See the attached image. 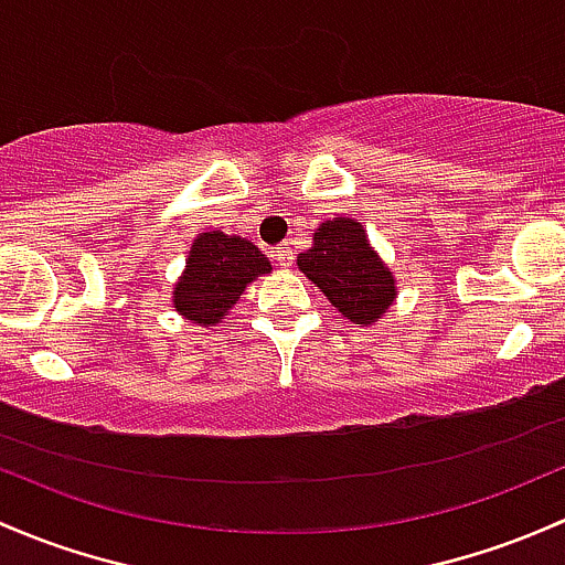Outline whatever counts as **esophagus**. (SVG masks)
I'll return each instance as SVG.
<instances>
[{"mask_svg":"<svg viewBox=\"0 0 565 565\" xmlns=\"http://www.w3.org/2000/svg\"><path fill=\"white\" fill-rule=\"evenodd\" d=\"M270 254H273V259H276V263L281 265V267L292 265V248H289L287 243H281V246H276Z\"/></svg>","mask_w":565,"mask_h":565,"instance_id":"obj_1","label":"esophagus"}]
</instances>
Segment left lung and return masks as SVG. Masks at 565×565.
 Listing matches in <instances>:
<instances>
[{
    "label": "left lung",
    "mask_w": 565,
    "mask_h": 565,
    "mask_svg": "<svg viewBox=\"0 0 565 565\" xmlns=\"http://www.w3.org/2000/svg\"><path fill=\"white\" fill-rule=\"evenodd\" d=\"M298 270L317 284L343 319L360 328L376 324L397 298L390 265L371 246L360 218L352 216L319 224L311 248L298 254Z\"/></svg>",
    "instance_id": "left-lung-1"
}]
</instances>
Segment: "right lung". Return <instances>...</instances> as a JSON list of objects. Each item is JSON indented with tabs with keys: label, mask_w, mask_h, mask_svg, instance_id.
<instances>
[{
	"label": "right lung",
	"mask_w": 565,
	"mask_h": 565,
	"mask_svg": "<svg viewBox=\"0 0 565 565\" xmlns=\"http://www.w3.org/2000/svg\"><path fill=\"white\" fill-rule=\"evenodd\" d=\"M270 270L265 254L246 237L222 230L200 233L173 284V308L198 328L211 330L227 319L248 284Z\"/></svg>",
	"instance_id": "add662e5"
}]
</instances>
